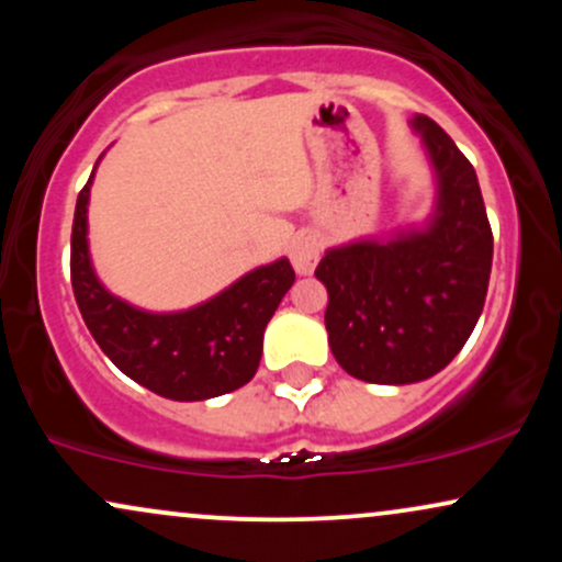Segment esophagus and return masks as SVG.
<instances>
[{"label":"esophagus","instance_id":"1","mask_svg":"<svg viewBox=\"0 0 562 562\" xmlns=\"http://www.w3.org/2000/svg\"><path fill=\"white\" fill-rule=\"evenodd\" d=\"M322 254V245L314 235H303L293 243V250H290V261H293L295 272L299 274H312V269L317 267Z\"/></svg>","mask_w":562,"mask_h":562}]
</instances>
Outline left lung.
Instances as JSON below:
<instances>
[{
  "label": "left lung",
  "instance_id": "1",
  "mask_svg": "<svg viewBox=\"0 0 562 562\" xmlns=\"http://www.w3.org/2000/svg\"><path fill=\"white\" fill-rule=\"evenodd\" d=\"M438 173V205L423 232L327 250L325 327L348 375L417 383L460 353L486 303L494 235L473 164L428 115H415Z\"/></svg>",
  "mask_w": 562,
  "mask_h": 562
}]
</instances>
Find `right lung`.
I'll return each mask as SVG.
<instances>
[{"instance_id": "right-lung-1", "label": "right lung", "mask_w": 562, "mask_h": 562, "mask_svg": "<svg viewBox=\"0 0 562 562\" xmlns=\"http://www.w3.org/2000/svg\"><path fill=\"white\" fill-rule=\"evenodd\" d=\"M89 184L76 200L70 285L89 333L124 375L173 402L222 396L256 375L267 322L295 282L288 259L248 272L190 312L147 314L100 285L89 263Z\"/></svg>"}]
</instances>
